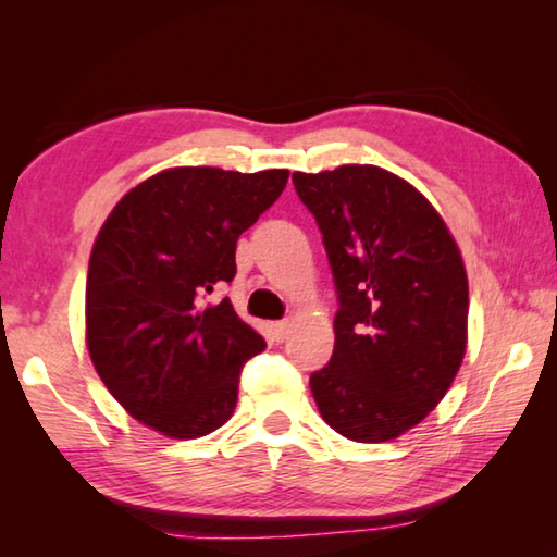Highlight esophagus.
<instances>
[{
  "label": "esophagus",
  "mask_w": 557,
  "mask_h": 557,
  "mask_svg": "<svg viewBox=\"0 0 557 557\" xmlns=\"http://www.w3.org/2000/svg\"><path fill=\"white\" fill-rule=\"evenodd\" d=\"M270 332H272V338H275V342H285L287 334H289V322L270 324Z\"/></svg>",
  "instance_id": "1"
}]
</instances>
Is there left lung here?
<instances>
[{
	"mask_svg": "<svg viewBox=\"0 0 557 557\" xmlns=\"http://www.w3.org/2000/svg\"><path fill=\"white\" fill-rule=\"evenodd\" d=\"M322 231L338 309L334 354L309 388L354 442L403 435L445 398L467 348L469 287L432 203L371 164L292 174Z\"/></svg>",
	"mask_w": 557,
	"mask_h": 557,
	"instance_id": "left-lung-1",
	"label": "left lung"
}]
</instances>
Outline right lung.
I'll list each match as a JSON object with an SVG mask.
<instances>
[{
    "instance_id": "obj_1",
    "label": "right lung",
    "mask_w": 557,
    "mask_h": 557,
    "mask_svg": "<svg viewBox=\"0 0 557 557\" xmlns=\"http://www.w3.org/2000/svg\"><path fill=\"white\" fill-rule=\"evenodd\" d=\"M287 178V169H166L102 223L86 285L88 351L112 398L166 437L219 430L245 361L265 348L228 297L206 305V295L233 282L235 243Z\"/></svg>"
}]
</instances>
